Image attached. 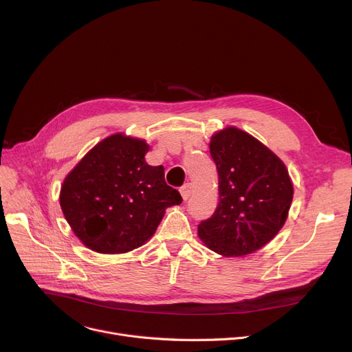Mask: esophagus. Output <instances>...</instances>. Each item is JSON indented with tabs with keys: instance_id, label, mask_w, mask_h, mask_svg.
Listing matches in <instances>:
<instances>
[{
	"instance_id": "esophagus-1",
	"label": "esophagus",
	"mask_w": 352,
	"mask_h": 352,
	"mask_svg": "<svg viewBox=\"0 0 352 352\" xmlns=\"http://www.w3.org/2000/svg\"><path fill=\"white\" fill-rule=\"evenodd\" d=\"M179 192H181V196L184 197V200H186L192 195V192H193V185L190 182H186L185 185L181 186Z\"/></svg>"
}]
</instances>
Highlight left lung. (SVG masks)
<instances>
[{
    "mask_svg": "<svg viewBox=\"0 0 352 352\" xmlns=\"http://www.w3.org/2000/svg\"><path fill=\"white\" fill-rule=\"evenodd\" d=\"M220 202L197 226L199 238L216 254H254L284 226L294 188L284 163L263 143L235 126L212 136Z\"/></svg>",
    "mask_w": 352,
    "mask_h": 352,
    "instance_id": "8db88e82",
    "label": "left lung"
}]
</instances>
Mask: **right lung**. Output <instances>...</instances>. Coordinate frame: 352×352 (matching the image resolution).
Listing matches in <instances>:
<instances>
[{"label":"right lung","instance_id":"obj_1","mask_svg":"<svg viewBox=\"0 0 352 352\" xmlns=\"http://www.w3.org/2000/svg\"><path fill=\"white\" fill-rule=\"evenodd\" d=\"M148 144L116 133L98 142L67 175L60 205L75 235L98 254H125L152 236L179 192L164 167L148 166Z\"/></svg>","mask_w":352,"mask_h":352}]
</instances>
